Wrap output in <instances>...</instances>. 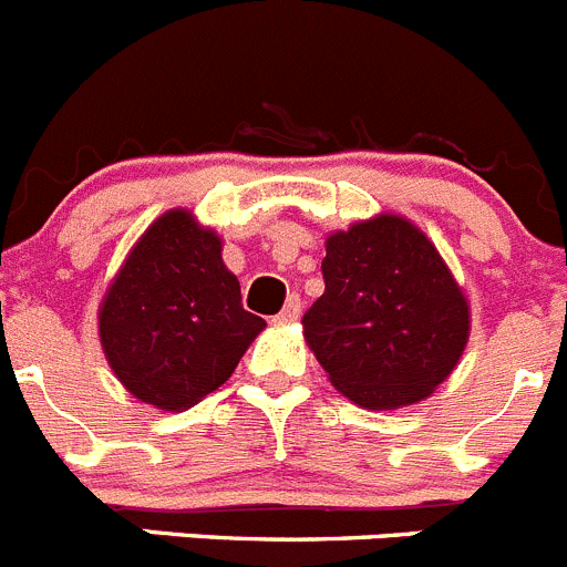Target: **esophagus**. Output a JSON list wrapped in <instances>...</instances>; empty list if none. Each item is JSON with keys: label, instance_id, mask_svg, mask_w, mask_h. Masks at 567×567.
<instances>
[{"label": "esophagus", "instance_id": "1", "mask_svg": "<svg viewBox=\"0 0 567 567\" xmlns=\"http://www.w3.org/2000/svg\"><path fill=\"white\" fill-rule=\"evenodd\" d=\"M298 318H300V298L298 295H292V298L287 300V306L280 309V315H275V323L289 326V323H295Z\"/></svg>", "mask_w": 567, "mask_h": 567}]
</instances>
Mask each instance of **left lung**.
<instances>
[{
	"label": "left lung",
	"instance_id": "left-lung-1",
	"mask_svg": "<svg viewBox=\"0 0 567 567\" xmlns=\"http://www.w3.org/2000/svg\"><path fill=\"white\" fill-rule=\"evenodd\" d=\"M326 292L303 337L329 382L365 410L424 402L458 365L470 300L419 227L379 213L326 238Z\"/></svg>",
	"mask_w": 567,
	"mask_h": 567
}]
</instances>
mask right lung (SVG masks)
Segmentation results:
<instances>
[{"label":"right lung","instance_id":"obj_1","mask_svg":"<svg viewBox=\"0 0 567 567\" xmlns=\"http://www.w3.org/2000/svg\"><path fill=\"white\" fill-rule=\"evenodd\" d=\"M267 329L241 306L221 238L185 207L163 213L137 238L97 309V334L114 377L165 413L221 388Z\"/></svg>","mask_w":567,"mask_h":567}]
</instances>
